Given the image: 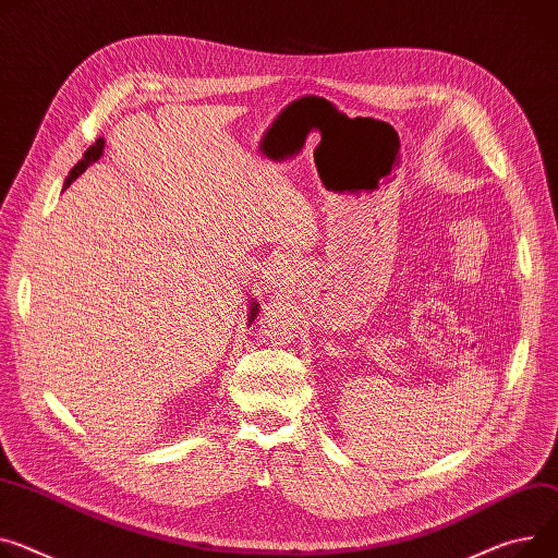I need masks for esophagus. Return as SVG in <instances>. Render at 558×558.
Segmentation results:
<instances>
[{
  "label": "esophagus",
  "instance_id": "34e87169",
  "mask_svg": "<svg viewBox=\"0 0 558 558\" xmlns=\"http://www.w3.org/2000/svg\"><path fill=\"white\" fill-rule=\"evenodd\" d=\"M296 259L294 254L290 252H279L272 256V264H270V270L266 272V279L268 283L272 286H286V283H292L296 279Z\"/></svg>",
  "mask_w": 558,
  "mask_h": 558
}]
</instances>
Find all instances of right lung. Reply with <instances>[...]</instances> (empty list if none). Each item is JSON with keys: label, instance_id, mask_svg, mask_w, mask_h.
Returning <instances> with one entry per match:
<instances>
[{"label": "right lung", "instance_id": "right-lung-1", "mask_svg": "<svg viewBox=\"0 0 558 558\" xmlns=\"http://www.w3.org/2000/svg\"><path fill=\"white\" fill-rule=\"evenodd\" d=\"M102 149H105V141H102V138H98V141H96V145H92V147H89L87 151H84L82 160H80V162H77V165H75V167L71 169V174L66 177V181H64V190H66V187H69V185H71V183H73V181H75V179H77V177L82 174V171H84V169H87V167H89L92 162H96V160L100 158ZM256 313H259V304H256V302H252V306H250V319H247L250 324L254 322Z\"/></svg>", "mask_w": 558, "mask_h": 558}]
</instances>
